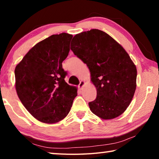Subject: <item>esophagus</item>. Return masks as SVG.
I'll use <instances>...</instances> for the list:
<instances>
[{
    "label": "esophagus",
    "instance_id": "obj_1",
    "mask_svg": "<svg viewBox=\"0 0 159 159\" xmlns=\"http://www.w3.org/2000/svg\"><path fill=\"white\" fill-rule=\"evenodd\" d=\"M84 85H85V82H84V81H83V80H81V81H80V83H79V88H80V90H81V89H82V88H83V86H84Z\"/></svg>",
    "mask_w": 159,
    "mask_h": 159
}]
</instances>
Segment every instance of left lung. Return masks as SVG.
I'll list each match as a JSON object with an SVG mask.
<instances>
[{
    "label": "left lung",
    "mask_w": 159,
    "mask_h": 159,
    "mask_svg": "<svg viewBox=\"0 0 159 159\" xmlns=\"http://www.w3.org/2000/svg\"><path fill=\"white\" fill-rule=\"evenodd\" d=\"M75 55L87 64L97 98L89 102L94 114L112 119L128 108L136 90L137 69L121 45L105 32L91 29L76 34L71 43Z\"/></svg>",
    "instance_id": "left-lung-1"
}]
</instances>
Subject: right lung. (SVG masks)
Segmentation results:
<instances>
[{
  "instance_id": "right-lung-1",
  "label": "right lung",
  "mask_w": 159,
  "mask_h": 159,
  "mask_svg": "<svg viewBox=\"0 0 159 159\" xmlns=\"http://www.w3.org/2000/svg\"><path fill=\"white\" fill-rule=\"evenodd\" d=\"M73 36L52 35L26 53L15 70L20 101L39 121L55 123L68 115L77 88L65 82L62 61L69 55Z\"/></svg>"
}]
</instances>
